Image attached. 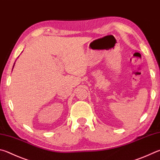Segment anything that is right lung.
<instances>
[{"label":"right lung","mask_w":160,"mask_h":160,"mask_svg":"<svg viewBox=\"0 0 160 160\" xmlns=\"http://www.w3.org/2000/svg\"><path fill=\"white\" fill-rule=\"evenodd\" d=\"M14 65H13V68H14ZM13 68H12V69H13Z\"/></svg>","instance_id":"right-lung-1"}]
</instances>
